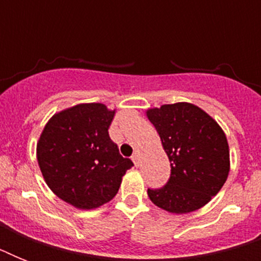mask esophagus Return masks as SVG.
Masks as SVG:
<instances>
[{"label":"esophagus","mask_w":261,"mask_h":261,"mask_svg":"<svg viewBox=\"0 0 261 261\" xmlns=\"http://www.w3.org/2000/svg\"><path fill=\"white\" fill-rule=\"evenodd\" d=\"M139 159H141V155H139L138 151H135L134 154H133V157H131L133 163L135 164V167H138V165H139Z\"/></svg>","instance_id":"1"}]
</instances>
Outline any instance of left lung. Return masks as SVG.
Instances as JSON below:
<instances>
[{
  "instance_id": "8db88e82",
  "label": "left lung",
  "mask_w": 261,
  "mask_h": 261,
  "mask_svg": "<svg viewBox=\"0 0 261 261\" xmlns=\"http://www.w3.org/2000/svg\"><path fill=\"white\" fill-rule=\"evenodd\" d=\"M171 163V177L149 188L155 206L186 214L203 207L222 188L229 174V146L218 123L190 102L165 104L147 111Z\"/></svg>"
}]
</instances>
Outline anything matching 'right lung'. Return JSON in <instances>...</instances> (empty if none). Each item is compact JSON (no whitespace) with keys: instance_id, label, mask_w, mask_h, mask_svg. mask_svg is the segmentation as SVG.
Returning a JSON list of instances; mask_svg holds the SVG:
<instances>
[{"instance_id":"right-lung-1","label":"right lung","mask_w":261,"mask_h":261,"mask_svg":"<svg viewBox=\"0 0 261 261\" xmlns=\"http://www.w3.org/2000/svg\"><path fill=\"white\" fill-rule=\"evenodd\" d=\"M115 111L104 104H79L55 114L38 142V163L47 186L59 199L83 210L110 202L127 169L108 128Z\"/></svg>"}]
</instances>
